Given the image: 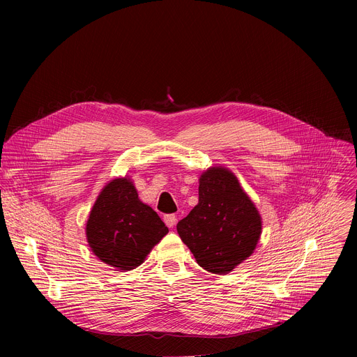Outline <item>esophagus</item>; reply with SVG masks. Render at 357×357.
Here are the masks:
<instances>
[{
	"mask_svg": "<svg viewBox=\"0 0 357 357\" xmlns=\"http://www.w3.org/2000/svg\"><path fill=\"white\" fill-rule=\"evenodd\" d=\"M164 222L168 227H174L176 225V216L175 215H165Z\"/></svg>",
	"mask_w": 357,
	"mask_h": 357,
	"instance_id": "obj_1",
	"label": "esophagus"
}]
</instances>
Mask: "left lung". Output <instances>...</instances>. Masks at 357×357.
I'll return each mask as SVG.
<instances>
[{
  "mask_svg": "<svg viewBox=\"0 0 357 357\" xmlns=\"http://www.w3.org/2000/svg\"><path fill=\"white\" fill-rule=\"evenodd\" d=\"M176 230L203 270L225 275L256 248L261 216L236 175L212 167L200 175L199 203Z\"/></svg>",
  "mask_w": 357,
  "mask_h": 357,
  "instance_id": "obj_1",
  "label": "left lung"
}]
</instances>
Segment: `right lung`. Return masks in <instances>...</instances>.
I'll list each match as a JSON object with an SVG mask.
<instances>
[{
  "label": "right lung",
  "instance_id": "right-lung-1",
  "mask_svg": "<svg viewBox=\"0 0 357 357\" xmlns=\"http://www.w3.org/2000/svg\"><path fill=\"white\" fill-rule=\"evenodd\" d=\"M167 233L157 212L138 199L130 178H116L101 189L86 223L94 256L123 271L141 266Z\"/></svg>",
  "mask_w": 357,
  "mask_h": 357
}]
</instances>
